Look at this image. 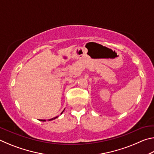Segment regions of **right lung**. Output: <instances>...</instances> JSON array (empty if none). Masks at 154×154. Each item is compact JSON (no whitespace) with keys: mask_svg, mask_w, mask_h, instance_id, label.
Instances as JSON below:
<instances>
[{"mask_svg":"<svg viewBox=\"0 0 154 154\" xmlns=\"http://www.w3.org/2000/svg\"><path fill=\"white\" fill-rule=\"evenodd\" d=\"M63 111H62V113H61V114L62 113H63ZM58 118V117H56V118H52V119H49V121H51V120H53V119H56V118ZM40 121H43V122H45V119H41V120Z\"/></svg>","mask_w":154,"mask_h":154,"instance_id":"add662e5","label":"right lung"}]
</instances>
